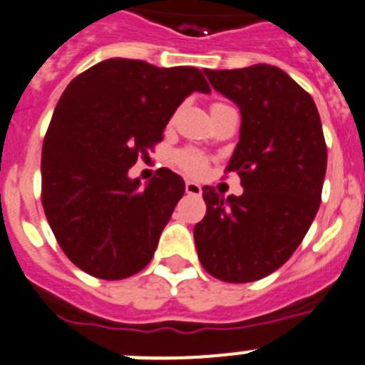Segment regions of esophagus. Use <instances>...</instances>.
<instances>
[{"label": "esophagus", "instance_id": "34e87169", "mask_svg": "<svg viewBox=\"0 0 365 365\" xmlns=\"http://www.w3.org/2000/svg\"><path fill=\"white\" fill-rule=\"evenodd\" d=\"M185 190L188 195H201L202 193V188L197 185V182H193V180H186L185 185Z\"/></svg>", "mask_w": 365, "mask_h": 365}]
</instances>
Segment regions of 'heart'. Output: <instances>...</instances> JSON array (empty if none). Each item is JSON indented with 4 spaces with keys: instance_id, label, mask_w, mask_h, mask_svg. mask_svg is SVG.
Masks as SVG:
<instances>
[{
    "instance_id": "heart-1",
    "label": "heart",
    "mask_w": 365,
    "mask_h": 365,
    "mask_svg": "<svg viewBox=\"0 0 365 365\" xmlns=\"http://www.w3.org/2000/svg\"><path fill=\"white\" fill-rule=\"evenodd\" d=\"M221 106H225V104H214L212 106V109L221 108ZM175 163H177V166L182 170V172H186L188 175H193V177L202 175L206 170V166H208V159H206L201 151H195V150L179 151V153L175 155Z\"/></svg>"
}]
</instances>
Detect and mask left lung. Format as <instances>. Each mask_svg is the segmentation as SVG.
Here are the masks:
<instances>
[{
	"mask_svg": "<svg viewBox=\"0 0 365 365\" xmlns=\"http://www.w3.org/2000/svg\"><path fill=\"white\" fill-rule=\"evenodd\" d=\"M241 111L240 143L227 172L243 193L202 188L206 215L193 228L201 265L221 282L265 278L294 254L320 208L327 146L314 100L279 67L205 69Z\"/></svg>",
	"mask_w": 365,
	"mask_h": 365,
	"instance_id": "obj_1",
	"label": "left lung"
}]
</instances>
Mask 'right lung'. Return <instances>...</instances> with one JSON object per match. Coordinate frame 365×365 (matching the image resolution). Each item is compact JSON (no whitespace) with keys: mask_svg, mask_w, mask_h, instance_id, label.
<instances>
[{"mask_svg":"<svg viewBox=\"0 0 365 365\" xmlns=\"http://www.w3.org/2000/svg\"><path fill=\"white\" fill-rule=\"evenodd\" d=\"M193 91L210 93L195 67L109 58L71 80L41 150V205L66 256L100 279L140 272L185 180L168 168L140 186L130 168Z\"/></svg>","mask_w":365,"mask_h":365,"instance_id":"add662e5","label":"right lung"}]
</instances>
